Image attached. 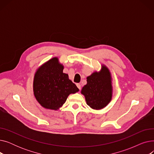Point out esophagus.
Instances as JSON below:
<instances>
[{"label": "esophagus", "mask_w": 154, "mask_h": 154, "mask_svg": "<svg viewBox=\"0 0 154 154\" xmlns=\"http://www.w3.org/2000/svg\"><path fill=\"white\" fill-rule=\"evenodd\" d=\"M76 85H77V87H78L79 89L80 90V88H81V85H80V84H77Z\"/></svg>", "instance_id": "esophagus-1"}]
</instances>
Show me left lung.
<instances>
[{
    "instance_id": "obj_1",
    "label": "left lung",
    "mask_w": 154,
    "mask_h": 154,
    "mask_svg": "<svg viewBox=\"0 0 154 154\" xmlns=\"http://www.w3.org/2000/svg\"><path fill=\"white\" fill-rule=\"evenodd\" d=\"M87 82L81 91L87 104L95 110L106 107L110 102L112 95L111 76L109 69L102 66L100 72H95L87 77Z\"/></svg>"
}]
</instances>
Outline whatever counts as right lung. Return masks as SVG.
<instances>
[{
    "label": "right lung",
    "instance_id": "obj_1",
    "mask_svg": "<svg viewBox=\"0 0 154 154\" xmlns=\"http://www.w3.org/2000/svg\"><path fill=\"white\" fill-rule=\"evenodd\" d=\"M63 66L58 59L53 58L37 70L34 80V94L41 106L48 109L57 110L66 102L70 94L79 90L63 73Z\"/></svg>",
    "mask_w": 154,
    "mask_h": 154
}]
</instances>
